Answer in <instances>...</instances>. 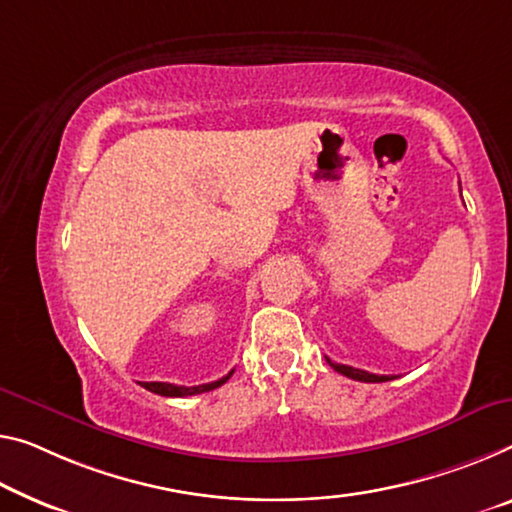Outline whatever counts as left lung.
Returning <instances> with one entry per match:
<instances>
[{"mask_svg": "<svg viewBox=\"0 0 512 512\" xmlns=\"http://www.w3.org/2000/svg\"><path fill=\"white\" fill-rule=\"evenodd\" d=\"M329 366H332L336 373H341V375L350 377V380H357V382H387V380H393V375H375V373L361 371V368H352V366H345V364H334V361H329Z\"/></svg>", "mask_w": 512, "mask_h": 512, "instance_id": "8db88e82", "label": "left lung"}]
</instances>
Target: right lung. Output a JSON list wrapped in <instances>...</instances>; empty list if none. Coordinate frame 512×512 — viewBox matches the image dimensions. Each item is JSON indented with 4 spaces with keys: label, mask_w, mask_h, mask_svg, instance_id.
<instances>
[{
    "label": "right lung",
    "mask_w": 512,
    "mask_h": 512,
    "mask_svg": "<svg viewBox=\"0 0 512 512\" xmlns=\"http://www.w3.org/2000/svg\"><path fill=\"white\" fill-rule=\"evenodd\" d=\"M233 371L229 375H224L222 380L217 382H208V384H199V387H178V384H169V382H144V389L157 393V396H169V398H183V396H196V393L203 391H212L229 380Z\"/></svg>",
    "instance_id": "obj_1"
}]
</instances>
